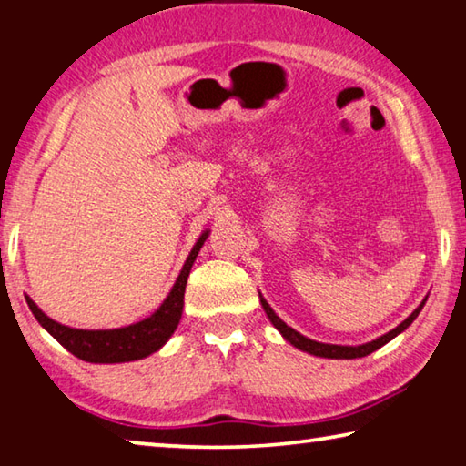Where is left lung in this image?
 Returning a JSON list of instances; mask_svg holds the SVG:
<instances>
[{"mask_svg":"<svg viewBox=\"0 0 466 466\" xmlns=\"http://www.w3.org/2000/svg\"><path fill=\"white\" fill-rule=\"evenodd\" d=\"M258 298H261V306L267 317H269L271 325L279 330L281 337L286 339L288 343H291L296 347V350L299 351H306L310 353V356H317V358H329V360H356V358H366L370 356V353L380 350L382 345H386L389 341H392L394 337L403 333V330L411 325V322L420 317L421 309L425 306V302H428V296H425L421 299V304L417 306V309L409 314V317L400 322L399 327H394L392 330H389V333L380 335L378 339H374V341H368V343H361V345H333V343H319V341H312V339L299 335L298 330H294L291 327H288L286 322H283L278 314H275V310L269 306V302L261 296V291H258Z\"/></svg>","mask_w":466,"mask_h":466,"instance_id":"8db88e82","label":"left lung"}]
</instances>
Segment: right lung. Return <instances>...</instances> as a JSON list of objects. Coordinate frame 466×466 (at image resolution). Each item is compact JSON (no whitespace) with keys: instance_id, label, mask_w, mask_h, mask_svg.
Returning <instances> with one entry per match:
<instances>
[{"instance_id":"add662e5","label":"right lung","mask_w":466,"mask_h":466,"mask_svg":"<svg viewBox=\"0 0 466 466\" xmlns=\"http://www.w3.org/2000/svg\"><path fill=\"white\" fill-rule=\"evenodd\" d=\"M208 236L209 230H203L199 238L193 244L175 286H172L170 294L164 298L160 309L154 314H149L147 319L133 322L129 327L102 330L66 327L61 325V322L46 317L30 296H26L28 309L33 310L38 325H41L55 341H59L69 353H74L76 358H80L84 361H90V364H123V361L144 360L147 356H152L157 350H162L172 337V333L177 330L180 317H183L188 273H191V267L197 255H199L203 242L208 240Z\"/></svg>"}]
</instances>
